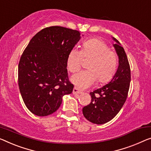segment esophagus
I'll list each match as a JSON object with an SVG mask.
<instances>
[{
	"mask_svg": "<svg viewBox=\"0 0 151 151\" xmlns=\"http://www.w3.org/2000/svg\"><path fill=\"white\" fill-rule=\"evenodd\" d=\"M73 94H80V93H82V91H79V90L76 88V87H75V88L73 89Z\"/></svg>",
	"mask_w": 151,
	"mask_h": 151,
	"instance_id": "34e87169",
	"label": "esophagus"
}]
</instances>
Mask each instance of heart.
I'll return each instance as SVG.
<instances>
[{"label":"heart","mask_w":151,"mask_h":151,"mask_svg":"<svg viewBox=\"0 0 151 151\" xmlns=\"http://www.w3.org/2000/svg\"><path fill=\"white\" fill-rule=\"evenodd\" d=\"M83 56L91 58L87 68L71 77V82L77 89H85L93 86L98 79L106 83L115 73L117 56L114 51L109 49L104 41L98 39H90L82 45V50L72 49L67 58V68L70 73L77 72L81 66Z\"/></svg>","instance_id":"obj_1"}]
</instances>
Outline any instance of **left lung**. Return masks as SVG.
I'll list each match as a JSON object with an SVG mask.
<instances>
[{
    "instance_id": "left-lung-1",
    "label": "left lung",
    "mask_w": 151,
    "mask_h": 151,
    "mask_svg": "<svg viewBox=\"0 0 151 151\" xmlns=\"http://www.w3.org/2000/svg\"><path fill=\"white\" fill-rule=\"evenodd\" d=\"M119 58L116 73L108 84L90 93L91 102L83 107V115L90 122L104 124L112 120L125 102L131 81V71L127 55L120 42L112 37Z\"/></svg>"
}]
</instances>
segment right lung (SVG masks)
<instances>
[{
    "label": "right lung",
    "mask_w": 151,
    "mask_h": 151,
    "mask_svg": "<svg viewBox=\"0 0 151 151\" xmlns=\"http://www.w3.org/2000/svg\"><path fill=\"white\" fill-rule=\"evenodd\" d=\"M81 38L77 30L49 27L34 36L22 53L18 85L24 104L35 115L53 113L61 105L63 96L73 92L67 58Z\"/></svg>",
    "instance_id": "right-lung-1"
}]
</instances>
